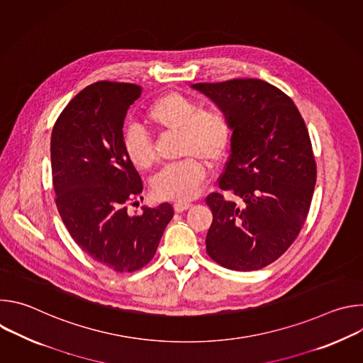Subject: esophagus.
<instances>
[{"label":"esophagus","mask_w":363,"mask_h":363,"mask_svg":"<svg viewBox=\"0 0 363 363\" xmlns=\"http://www.w3.org/2000/svg\"><path fill=\"white\" fill-rule=\"evenodd\" d=\"M191 206H192V203H189V202H175L174 203V210L177 213H184V211L189 210Z\"/></svg>","instance_id":"obj_1"}]
</instances>
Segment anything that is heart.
I'll return each mask as SVG.
<instances>
[{
	"label": "heart",
	"mask_w": 363,
	"mask_h": 363,
	"mask_svg": "<svg viewBox=\"0 0 363 363\" xmlns=\"http://www.w3.org/2000/svg\"><path fill=\"white\" fill-rule=\"evenodd\" d=\"M146 119L150 125L179 133L181 155H192L165 167L152 181V191L160 199L185 202L199 194L206 169L201 160L218 162L228 149L231 129L227 116L218 109H201L189 96L169 91L149 106ZM123 152L132 165L147 169L153 165L155 149L147 133L139 126H128L122 138Z\"/></svg>",
	"instance_id": "heart-1"
}]
</instances>
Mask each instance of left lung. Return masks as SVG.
I'll use <instances>...</instances> for the list:
<instances>
[{"label":"left lung","mask_w":363,"mask_h":363,"mask_svg":"<svg viewBox=\"0 0 363 363\" xmlns=\"http://www.w3.org/2000/svg\"><path fill=\"white\" fill-rule=\"evenodd\" d=\"M191 87L228 119L231 150L220 188L240 198H206L214 217L206 252L230 270L263 269L293 244L312 202L316 162L307 128L293 100L264 80Z\"/></svg>","instance_id":"8db88e82"}]
</instances>
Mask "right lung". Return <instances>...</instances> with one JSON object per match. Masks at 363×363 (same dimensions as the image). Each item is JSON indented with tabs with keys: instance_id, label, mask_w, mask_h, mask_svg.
<instances>
[{
	"instance_id": "obj_1",
	"label": "right lung",
	"mask_w": 363,
	"mask_h": 363,
	"mask_svg": "<svg viewBox=\"0 0 363 363\" xmlns=\"http://www.w3.org/2000/svg\"><path fill=\"white\" fill-rule=\"evenodd\" d=\"M140 94L142 87L130 83L90 84L69 101L51 132L59 214L87 255L119 273L152 260L174 217L168 202L128 213V201L143 185L123 152V121Z\"/></svg>"
}]
</instances>
